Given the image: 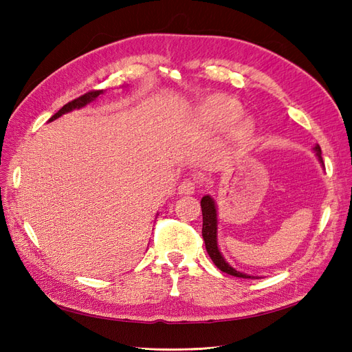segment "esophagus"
<instances>
[{
    "instance_id": "esophagus-1",
    "label": "esophagus",
    "mask_w": 352,
    "mask_h": 352,
    "mask_svg": "<svg viewBox=\"0 0 352 352\" xmlns=\"http://www.w3.org/2000/svg\"><path fill=\"white\" fill-rule=\"evenodd\" d=\"M195 188H197V182L192 179H185L184 182H180V185L177 186V192L182 194V195H190L195 192Z\"/></svg>"
}]
</instances>
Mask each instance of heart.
I'll return each mask as SVG.
<instances>
[{"instance_id":"1","label":"heart","mask_w":352,"mask_h":352,"mask_svg":"<svg viewBox=\"0 0 352 352\" xmlns=\"http://www.w3.org/2000/svg\"><path fill=\"white\" fill-rule=\"evenodd\" d=\"M204 116L208 123L220 126V127H226V126H230L232 123H235L242 116V107L235 100L223 98V100L211 102L206 109ZM251 131H252L251 120L248 119L241 120L238 126V132L241 135H248Z\"/></svg>"}]
</instances>
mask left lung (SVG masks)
Returning a JSON list of instances; mask_svg holds the SVG:
<instances>
[{
	"mask_svg": "<svg viewBox=\"0 0 352 352\" xmlns=\"http://www.w3.org/2000/svg\"><path fill=\"white\" fill-rule=\"evenodd\" d=\"M314 153L318 158V162L324 167L323 164V158H322V150L320 146L316 145ZM201 210H202V238H204L206 242V250L210 255V258L217 265V269L221 272H225L228 274L236 276V278H243V279H255L257 276H251L247 273H242L236 269H233L232 265L225 260L223 254L219 250V243H217V207H216V201L212 199L210 195H204L201 199Z\"/></svg>",
	"mask_w": 352,
	"mask_h": 352,
	"instance_id": "1",
	"label": "left lung"
}]
</instances>
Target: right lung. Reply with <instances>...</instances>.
Segmentation results:
<instances>
[{
  "instance_id": "add662e5",
  "label": "right lung",
  "mask_w": 352,
  "mask_h": 352,
  "mask_svg": "<svg viewBox=\"0 0 352 352\" xmlns=\"http://www.w3.org/2000/svg\"><path fill=\"white\" fill-rule=\"evenodd\" d=\"M101 94H104L102 89H101V91H91V92H87L85 95H82V97H79V98H76V100H73V101L67 102V104L65 105V107H61L54 116L51 117L50 122L58 119V117L63 116V114H66V113H70V111H73V110H79V109L85 107V105H88L89 102L97 100Z\"/></svg>"
}]
</instances>
